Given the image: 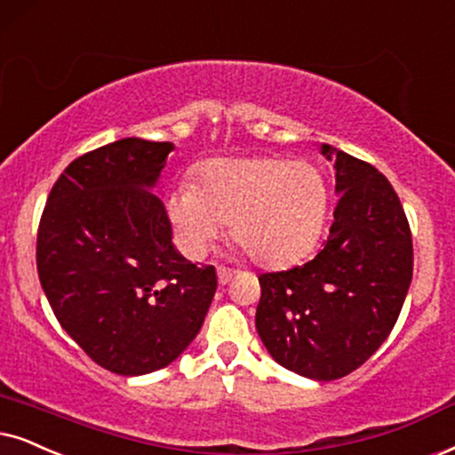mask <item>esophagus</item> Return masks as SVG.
Here are the masks:
<instances>
[{
    "label": "esophagus",
    "instance_id": "obj_1",
    "mask_svg": "<svg viewBox=\"0 0 455 455\" xmlns=\"http://www.w3.org/2000/svg\"><path fill=\"white\" fill-rule=\"evenodd\" d=\"M216 273H218V281H220V283L224 285V283H228V281L233 279L235 270L233 268H227V267H218Z\"/></svg>",
    "mask_w": 455,
    "mask_h": 455
}]
</instances>
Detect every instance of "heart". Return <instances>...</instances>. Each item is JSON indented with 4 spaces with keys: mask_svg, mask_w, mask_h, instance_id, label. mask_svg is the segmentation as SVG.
<instances>
[{
    "mask_svg": "<svg viewBox=\"0 0 455 455\" xmlns=\"http://www.w3.org/2000/svg\"><path fill=\"white\" fill-rule=\"evenodd\" d=\"M327 187L308 161L224 157L195 170V187H174L165 214L191 254H204L222 224L247 258L267 267L300 260L317 243Z\"/></svg>",
    "mask_w": 455,
    "mask_h": 455,
    "instance_id": "b5f03b06",
    "label": "heart"
}]
</instances>
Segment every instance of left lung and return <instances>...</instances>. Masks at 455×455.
<instances>
[{"label": "left lung", "instance_id": "obj_1", "mask_svg": "<svg viewBox=\"0 0 455 455\" xmlns=\"http://www.w3.org/2000/svg\"><path fill=\"white\" fill-rule=\"evenodd\" d=\"M336 168L330 237L302 267L262 273L256 330L273 359L313 380H338L382 347L413 273L410 222L388 178L323 145Z\"/></svg>", "mask_w": 455, "mask_h": 455}]
</instances>
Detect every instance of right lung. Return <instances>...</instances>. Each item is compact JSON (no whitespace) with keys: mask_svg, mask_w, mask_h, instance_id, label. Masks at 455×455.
Here are the masks:
<instances>
[{"mask_svg":"<svg viewBox=\"0 0 455 455\" xmlns=\"http://www.w3.org/2000/svg\"><path fill=\"white\" fill-rule=\"evenodd\" d=\"M172 142L122 138L67 165L37 228V273L56 319L119 376L161 370L197 336L216 268L172 245L164 204L147 193Z\"/></svg>","mask_w":455,"mask_h":455,"instance_id":"add662e5","label":"right lung"}]
</instances>
